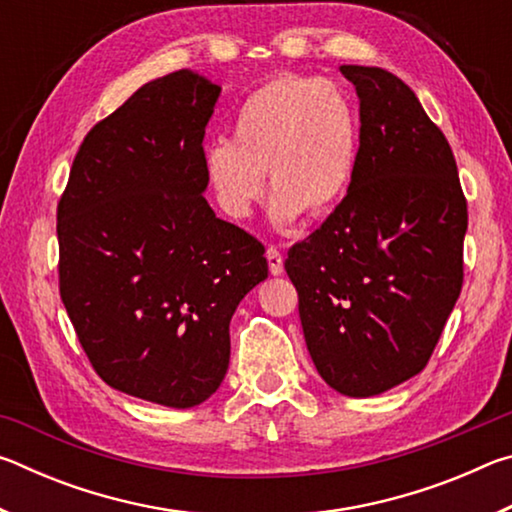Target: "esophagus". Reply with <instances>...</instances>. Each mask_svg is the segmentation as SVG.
I'll list each match as a JSON object with an SVG mask.
<instances>
[{
  "instance_id": "34e87169",
  "label": "esophagus",
  "mask_w": 512,
  "mask_h": 512,
  "mask_svg": "<svg viewBox=\"0 0 512 512\" xmlns=\"http://www.w3.org/2000/svg\"><path fill=\"white\" fill-rule=\"evenodd\" d=\"M266 259H268V271L273 275H280L284 271V264H282V253L277 248H268L266 250Z\"/></svg>"
}]
</instances>
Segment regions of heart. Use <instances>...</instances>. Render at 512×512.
Returning a JSON list of instances; mask_svg holds the SVG:
<instances>
[{
  "label": "heart",
  "mask_w": 512,
  "mask_h": 512,
  "mask_svg": "<svg viewBox=\"0 0 512 512\" xmlns=\"http://www.w3.org/2000/svg\"><path fill=\"white\" fill-rule=\"evenodd\" d=\"M359 158V119L352 101L329 81L284 74L239 103L232 142L205 146V176L221 210L246 219L273 194L271 219L291 225L300 214L316 221L348 194Z\"/></svg>",
  "instance_id": "obj_1"
}]
</instances>
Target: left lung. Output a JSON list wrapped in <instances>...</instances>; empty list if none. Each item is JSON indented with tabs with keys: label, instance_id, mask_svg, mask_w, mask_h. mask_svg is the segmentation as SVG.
<instances>
[{
	"label": "left lung",
	"instance_id": "obj_1",
	"mask_svg": "<svg viewBox=\"0 0 512 512\" xmlns=\"http://www.w3.org/2000/svg\"><path fill=\"white\" fill-rule=\"evenodd\" d=\"M341 74L359 97L357 169L284 268L318 375L370 397L427 366L461 296L467 203L449 142L409 85L381 67Z\"/></svg>",
	"mask_w": 512,
	"mask_h": 512
}]
</instances>
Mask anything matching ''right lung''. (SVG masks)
Here are the masks:
<instances>
[{"mask_svg": "<svg viewBox=\"0 0 512 512\" xmlns=\"http://www.w3.org/2000/svg\"><path fill=\"white\" fill-rule=\"evenodd\" d=\"M221 88L192 69L142 85L76 153L58 203L60 298L97 375L189 409L230 363V318L268 277L264 246L205 201Z\"/></svg>", "mask_w": 512, "mask_h": 512, "instance_id": "add662e5", "label": "right lung"}]
</instances>
